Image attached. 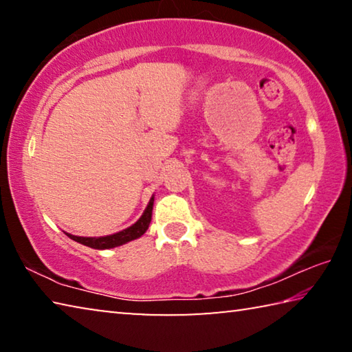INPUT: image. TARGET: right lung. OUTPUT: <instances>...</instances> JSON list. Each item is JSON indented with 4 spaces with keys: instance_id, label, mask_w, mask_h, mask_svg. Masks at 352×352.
Wrapping results in <instances>:
<instances>
[{
    "instance_id": "1",
    "label": "right lung",
    "mask_w": 352,
    "mask_h": 352,
    "mask_svg": "<svg viewBox=\"0 0 352 352\" xmlns=\"http://www.w3.org/2000/svg\"><path fill=\"white\" fill-rule=\"evenodd\" d=\"M152 210H153V197L148 201L147 208L142 212V216L136 220V222L129 226V228L119 231V233L115 234H110V236H102V237H82V236H73V234H68V237L71 239L82 243V245H87L90 248H96V250H109V248H115L119 245H124V243H127L130 241H135L141 237L142 234L146 233L147 228H148V223H151L152 220Z\"/></svg>"
}]
</instances>
